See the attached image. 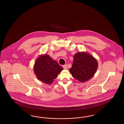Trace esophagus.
<instances>
[{"mask_svg": "<svg viewBox=\"0 0 124 124\" xmlns=\"http://www.w3.org/2000/svg\"><path fill=\"white\" fill-rule=\"evenodd\" d=\"M63 67L64 69H67V65L66 64H64V65L63 66Z\"/></svg>", "mask_w": 124, "mask_h": 124, "instance_id": "esophagus-1", "label": "esophagus"}]
</instances>
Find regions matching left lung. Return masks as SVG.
<instances>
[{
  "instance_id": "left-lung-1",
  "label": "left lung",
  "mask_w": 124,
  "mask_h": 124,
  "mask_svg": "<svg viewBox=\"0 0 124 124\" xmlns=\"http://www.w3.org/2000/svg\"><path fill=\"white\" fill-rule=\"evenodd\" d=\"M97 61L90 54L85 52L75 54L70 72L72 76L81 82L91 79L97 70Z\"/></svg>"
}]
</instances>
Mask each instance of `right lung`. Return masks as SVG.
Returning a JSON list of instances; mask_svg holds the SVG:
<instances>
[{
  "instance_id": "1",
  "label": "right lung",
  "mask_w": 124,
  "mask_h": 124,
  "mask_svg": "<svg viewBox=\"0 0 124 124\" xmlns=\"http://www.w3.org/2000/svg\"><path fill=\"white\" fill-rule=\"evenodd\" d=\"M63 70L48 54L39 55L34 64V72L37 79L48 85L51 84Z\"/></svg>"
}]
</instances>
